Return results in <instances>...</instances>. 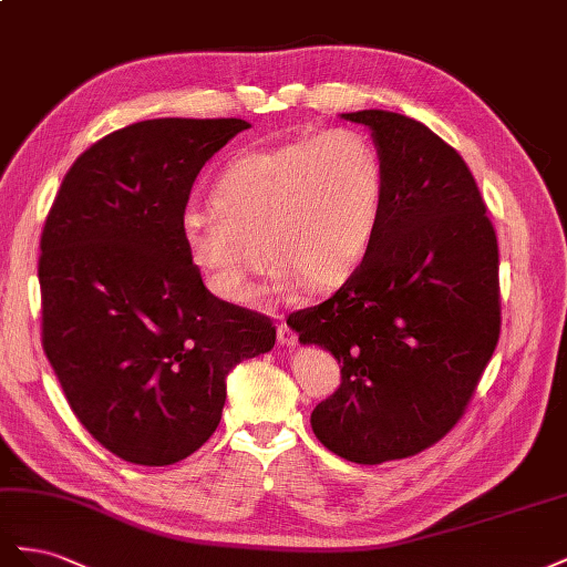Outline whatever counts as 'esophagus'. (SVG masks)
Instances as JSON below:
<instances>
[{"mask_svg":"<svg viewBox=\"0 0 567 567\" xmlns=\"http://www.w3.org/2000/svg\"><path fill=\"white\" fill-rule=\"evenodd\" d=\"M278 342L282 347H295L297 344V332L287 326V322H282V326H278Z\"/></svg>","mask_w":567,"mask_h":567,"instance_id":"esophagus-1","label":"esophagus"}]
</instances>
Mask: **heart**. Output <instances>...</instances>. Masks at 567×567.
Here are the masks:
<instances>
[{
	"label": "heart",
	"mask_w": 567,
	"mask_h": 567,
	"mask_svg": "<svg viewBox=\"0 0 567 567\" xmlns=\"http://www.w3.org/2000/svg\"><path fill=\"white\" fill-rule=\"evenodd\" d=\"M382 194L373 144L353 131H330L237 156L212 187L214 208L183 216L181 239L208 292L225 303L254 301L264 258L278 292L299 282L326 292L363 264Z\"/></svg>",
	"instance_id": "obj_1"
}]
</instances>
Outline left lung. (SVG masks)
Here are the masks:
<instances>
[{
    "instance_id": "1",
    "label": "left lung",
    "mask_w": 567,
    "mask_h": 567,
    "mask_svg": "<svg viewBox=\"0 0 567 567\" xmlns=\"http://www.w3.org/2000/svg\"><path fill=\"white\" fill-rule=\"evenodd\" d=\"M342 118L368 127L382 161L375 237L334 297L287 326L342 363L311 413L320 444L378 465L461 420L498 342V245L471 168L427 125L382 109Z\"/></svg>"
}]
</instances>
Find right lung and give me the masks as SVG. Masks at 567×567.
<instances>
[{"instance_id":"add662e5","label":"right lung","mask_w":567,"mask_h":567,"mask_svg":"<svg viewBox=\"0 0 567 567\" xmlns=\"http://www.w3.org/2000/svg\"><path fill=\"white\" fill-rule=\"evenodd\" d=\"M241 118H152L75 158L40 239L42 347L75 417L111 454L171 465L220 423L225 378L275 347L225 303L181 239L199 171Z\"/></svg>"}]
</instances>
